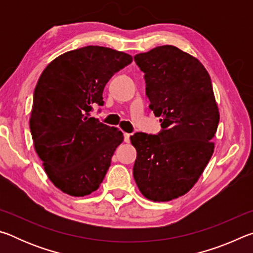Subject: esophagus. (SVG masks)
Wrapping results in <instances>:
<instances>
[{"mask_svg":"<svg viewBox=\"0 0 253 253\" xmlns=\"http://www.w3.org/2000/svg\"><path fill=\"white\" fill-rule=\"evenodd\" d=\"M130 136H131V134H128V132H125V134H124V142L129 143L130 142Z\"/></svg>","mask_w":253,"mask_h":253,"instance_id":"obj_1","label":"esophagus"}]
</instances>
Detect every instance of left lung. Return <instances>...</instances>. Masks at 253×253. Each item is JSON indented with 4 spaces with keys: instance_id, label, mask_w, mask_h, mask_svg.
<instances>
[{
    "instance_id": "8db88e82",
    "label": "left lung",
    "mask_w": 253,
    "mask_h": 253,
    "mask_svg": "<svg viewBox=\"0 0 253 253\" xmlns=\"http://www.w3.org/2000/svg\"><path fill=\"white\" fill-rule=\"evenodd\" d=\"M134 59L163 130L130 137L137 151L132 174L145 198L166 202L187 193L202 175L214 152L219 108L209 72L193 55L161 45Z\"/></svg>"
}]
</instances>
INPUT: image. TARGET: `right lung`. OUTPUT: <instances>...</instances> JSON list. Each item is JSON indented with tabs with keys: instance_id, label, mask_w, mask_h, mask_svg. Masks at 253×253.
<instances>
[{
	"instance_id": "add662e5",
	"label": "right lung",
	"mask_w": 253,
	"mask_h": 253,
	"mask_svg": "<svg viewBox=\"0 0 253 253\" xmlns=\"http://www.w3.org/2000/svg\"><path fill=\"white\" fill-rule=\"evenodd\" d=\"M131 61L122 51L88 45L59 55L38 80L30 117L34 149L63 193L89 195L104 179L124 136L89 111L104 105L106 84Z\"/></svg>"
}]
</instances>
